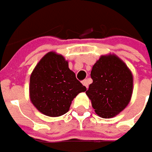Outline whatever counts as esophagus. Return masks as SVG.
<instances>
[{"instance_id":"obj_1","label":"esophagus","mask_w":152,"mask_h":152,"mask_svg":"<svg viewBox=\"0 0 152 152\" xmlns=\"http://www.w3.org/2000/svg\"><path fill=\"white\" fill-rule=\"evenodd\" d=\"M82 84L85 85L86 88H88V86H89V84H90V80H89L88 79H85V80H83V81H82Z\"/></svg>"}]
</instances>
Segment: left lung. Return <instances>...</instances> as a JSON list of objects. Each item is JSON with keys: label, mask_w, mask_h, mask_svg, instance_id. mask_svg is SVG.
<instances>
[{"label": "left lung", "mask_w": 152, "mask_h": 152, "mask_svg": "<svg viewBox=\"0 0 152 152\" xmlns=\"http://www.w3.org/2000/svg\"><path fill=\"white\" fill-rule=\"evenodd\" d=\"M86 95L98 116L115 117L128 106L133 92V75L117 56H102L92 67Z\"/></svg>", "instance_id": "1"}]
</instances>
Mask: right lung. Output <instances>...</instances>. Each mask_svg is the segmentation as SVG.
<instances>
[{
    "label": "right lung",
    "instance_id": "obj_1",
    "mask_svg": "<svg viewBox=\"0 0 152 152\" xmlns=\"http://www.w3.org/2000/svg\"><path fill=\"white\" fill-rule=\"evenodd\" d=\"M29 85L34 106L49 117L66 113L73 98L86 91L64 57L52 51L45 55L34 67Z\"/></svg>",
    "mask_w": 152,
    "mask_h": 152
}]
</instances>
